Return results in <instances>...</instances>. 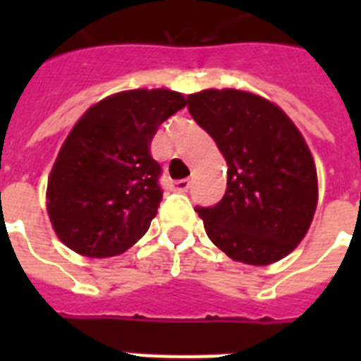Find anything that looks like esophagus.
Listing matches in <instances>:
<instances>
[{
  "label": "esophagus",
  "mask_w": 361,
  "mask_h": 361,
  "mask_svg": "<svg viewBox=\"0 0 361 361\" xmlns=\"http://www.w3.org/2000/svg\"><path fill=\"white\" fill-rule=\"evenodd\" d=\"M172 189L174 191H180V192H187L189 191V187H191V181L189 180H178V181H172Z\"/></svg>",
  "instance_id": "1"
}]
</instances>
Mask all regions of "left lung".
I'll return each instance as SVG.
<instances>
[{"label": "left lung", "mask_w": 361, "mask_h": 361, "mask_svg": "<svg viewBox=\"0 0 361 361\" xmlns=\"http://www.w3.org/2000/svg\"><path fill=\"white\" fill-rule=\"evenodd\" d=\"M187 103L228 164L225 197L212 208L197 206L206 234L232 260L277 262L307 234L319 200L317 169L302 133L255 93L204 90Z\"/></svg>", "instance_id": "left-lung-1"}]
</instances>
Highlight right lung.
Instances as JSON below:
<instances>
[{"label": "right lung", "mask_w": 361, "mask_h": 361, "mask_svg": "<svg viewBox=\"0 0 361 361\" xmlns=\"http://www.w3.org/2000/svg\"><path fill=\"white\" fill-rule=\"evenodd\" d=\"M187 104L170 90H130L99 101L76 121L48 178L54 231L84 257L135 245L157 215L161 164L149 144L159 125Z\"/></svg>", "instance_id": "obj_1"}]
</instances>
